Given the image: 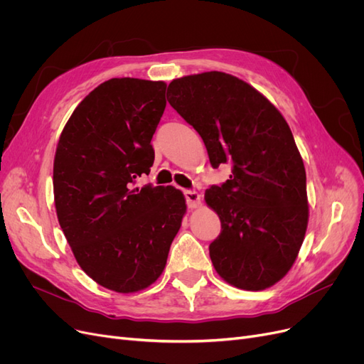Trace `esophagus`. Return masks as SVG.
<instances>
[{
  "instance_id": "obj_1",
  "label": "esophagus",
  "mask_w": 364,
  "mask_h": 364,
  "mask_svg": "<svg viewBox=\"0 0 364 364\" xmlns=\"http://www.w3.org/2000/svg\"><path fill=\"white\" fill-rule=\"evenodd\" d=\"M184 196H186L188 208L193 209V208H199L202 205L200 195L198 192H195V190H184Z\"/></svg>"
}]
</instances>
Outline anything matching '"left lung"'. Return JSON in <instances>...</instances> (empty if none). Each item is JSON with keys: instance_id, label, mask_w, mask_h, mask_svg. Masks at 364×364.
Returning <instances> with one entry per match:
<instances>
[{"instance_id": "1", "label": "left lung", "mask_w": 364, "mask_h": 364, "mask_svg": "<svg viewBox=\"0 0 364 364\" xmlns=\"http://www.w3.org/2000/svg\"><path fill=\"white\" fill-rule=\"evenodd\" d=\"M168 90L211 165H233L230 180L205 192L221 221L209 245L215 272L239 289L270 288L292 269L309 224L307 177L288 122L258 90L224 72L183 76Z\"/></svg>"}]
</instances>
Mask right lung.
<instances>
[{
    "label": "right lung",
    "mask_w": 364,
    "mask_h": 364,
    "mask_svg": "<svg viewBox=\"0 0 364 364\" xmlns=\"http://www.w3.org/2000/svg\"><path fill=\"white\" fill-rule=\"evenodd\" d=\"M164 81L112 78L76 106L57 143L53 188L59 224L81 269L118 294L162 274L186 214L181 190L131 188L149 174L166 100Z\"/></svg>",
    "instance_id": "1"
}]
</instances>
